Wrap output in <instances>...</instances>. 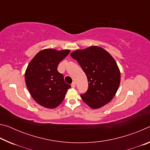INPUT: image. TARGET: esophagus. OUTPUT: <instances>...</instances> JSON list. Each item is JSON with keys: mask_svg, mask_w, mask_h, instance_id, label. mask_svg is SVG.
<instances>
[{"mask_svg": "<svg viewBox=\"0 0 150 150\" xmlns=\"http://www.w3.org/2000/svg\"><path fill=\"white\" fill-rule=\"evenodd\" d=\"M71 87L72 88H75V82H73L71 83Z\"/></svg>", "mask_w": 150, "mask_h": 150, "instance_id": "1", "label": "esophagus"}]
</instances>
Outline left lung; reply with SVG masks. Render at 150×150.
I'll return each instance as SVG.
<instances>
[{
	"label": "left lung",
	"instance_id": "8db88e82",
	"mask_svg": "<svg viewBox=\"0 0 150 150\" xmlns=\"http://www.w3.org/2000/svg\"><path fill=\"white\" fill-rule=\"evenodd\" d=\"M87 77V92L81 94L82 100L92 108L105 106L112 99L120 83L117 64L108 52L98 46H91L71 54Z\"/></svg>",
	"mask_w": 150,
	"mask_h": 150
}]
</instances>
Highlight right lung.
Wrapping results in <instances>:
<instances>
[{
    "instance_id": "add662e5",
    "label": "right lung",
    "mask_w": 150,
    "mask_h": 150,
    "mask_svg": "<svg viewBox=\"0 0 150 150\" xmlns=\"http://www.w3.org/2000/svg\"><path fill=\"white\" fill-rule=\"evenodd\" d=\"M70 50L40 51L30 62L25 73V81L32 98L41 106L54 108L64 99L71 87L58 72L57 66Z\"/></svg>"
}]
</instances>
